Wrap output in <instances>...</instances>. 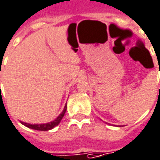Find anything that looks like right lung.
Returning a JSON list of instances; mask_svg holds the SVG:
<instances>
[{"instance_id": "obj_1", "label": "right lung", "mask_w": 160, "mask_h": 160, "mask_svg": "<svg viewBox=\"0 0 160 160\" xmlns=\"http://www.w3.org/2000/svg\"><path fill=\"white\" fill-rule=\"evenodd\" d=\"M66 111V105L64 108V110L62 111V113L58 116V117L53 120V121L50 122H47V123H41V124H30V123H27V122H21L22 124L25 125L26 127L28 128H30V129H33V130H42V131H45V130H50L53 129L54 127H56L57 125H58V123L60 122V121L62 120V118L64 117L65 113Z\"/></svg>"}]
</instances>
